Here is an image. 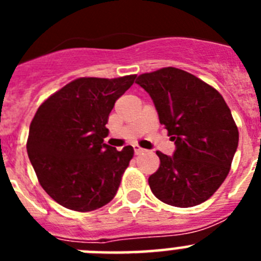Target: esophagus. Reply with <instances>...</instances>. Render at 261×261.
Here are the masks:
<instances>
[{
  "label": "esophagus",
  "instance_id": "esophagus-1",
  "mask_svg": "<svg viewBox=\"0 0 261 261\" xmlns=\"http://www.w3.org/2000/svg\"><path fill=\"white\" fill-rule=\"evenodd\" d=\"M133 150H135L136 155H138V154H142L145 151L144 149H142V147H140V146H133Z\"/></svg>",
  "mask_w": 261,
  "mask_h": 261
}]
</instances>
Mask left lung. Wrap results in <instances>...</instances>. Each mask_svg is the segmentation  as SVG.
I'll list each match as a JSON object with an SVG mask.
<instances>
[{
  "label": "left lung",
  "instance_id": "obj_1",
  "mask_svg": "<svg viewBox=\"0 0 261 261\" xmlns=\"http://www.w3.org/2000/svg\"><path fill=\"white\" fill-rule=\"evenodd\" d=\"M149 93L159 121L175 141L174 155L156 151L159 167L149 177L156 199L191 208L220 188L238 147V126L213 86L181 69L162 68L136 80Z\"/></svg>",
  "mask_w": 261,
  "mask_h": 261
}]
</instances>
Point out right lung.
Returning <instances> with one entry per match:
<instances>
[{
    "instance_id": "obj_1",
    "label": "right lung",
    "mask_w": 261,
    "mask_h": 261,
    "mask_svg": "<svg viewBox=\"0 0 261 261\" xmlns=\"http://www.w3.org/2000/svg\"><path fill=\"white\" fill-rule=\"evenodd\" d=\"M136 74L71 81L39 106L30 124L27 153L43 190L75 212L102 208L114 199L133 156L105 144L115 102Z\"/></svg>"
}]
</instances>
